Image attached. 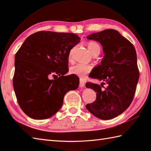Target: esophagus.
I'll return each instance as SVG.
<instances>
[{
    "mask_svg": "<svg viewBox=\"0 0 151 151\" xmlns=\"http://www.w3.org/2000/svg\"><path fill=\"white\" fill-rule=\"evenodd\" d=\"M85 85V81L83 79H79V86L81 87H83Z\"/></svg>",
    "mask_w": 151,
    "mask_h": 151,
    "instance_id": "34e87169",
    "label": "esophagus"
}]
</instances>
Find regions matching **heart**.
Returning <instances> with one entry per match:
<instances>
[{
	"label": "heart",
	"mask_w": 151,
	"mask_h": 151,
	"mask_svg": "<svg viewBox=\"0 0 151 151\" xmlns=\"http://www.w3.org/2000/svg\"><path fill=\"white\" fill-rule=\"evenodd\" d=\"M87 46L89 51L93 55L96 53H100V46L97 43L93 42H88ZM92 69H93V66L90 64L78 63L70 67V72L72 74L76 75L79 77V78H84L88 73L91 72Z\"/></svg>",
	"instance_id": "obj_1"
}]
</instances>
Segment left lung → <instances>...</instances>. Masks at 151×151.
Segmentation results:
<instances>
[{
    "label": "left lung",
    "instance_id": "8db88e82",
    "mask_svg": "<svg viewBox=\"0 0 151 151\" xmlns=\"http://www.w3.org/2000/svg\"><path fill=\"white\" fill-rule=\"evenodd\" d=\"M87 38L99 42L105 53L101 64L89 76L104 81L102 84L107 87L87 82L86 87L96 92V98L86 107L98 118L111 119L124 112L134 99L139 78L136 51L133 44L114 29L92 34Z\"/></svg>",
    "mask_w": 151,
    "mask_h": 151
}]
</instances>
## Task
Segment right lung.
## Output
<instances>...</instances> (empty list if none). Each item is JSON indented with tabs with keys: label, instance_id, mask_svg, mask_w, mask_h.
<instances>
[{
	"label": "right lung",
	"instance_id": "obj_1",
	"mask_svg": "<svg viewBox=\"0 0 151 151\" xmlns=\"http://www.w3.org/2000/svg\"><path fill=\"white\" fill-rule=\"evenodd\" d=\"M81 38L73 33L39 31L27 38L15 57L13 85L23 111L34 119L51 117L60 109L66 93L79 81L68 71V57ZM59 76L50 80L51 76Z\"/></svg>",
	"mask_w": 151,
	"mask_h": 151
}]
</instances>
